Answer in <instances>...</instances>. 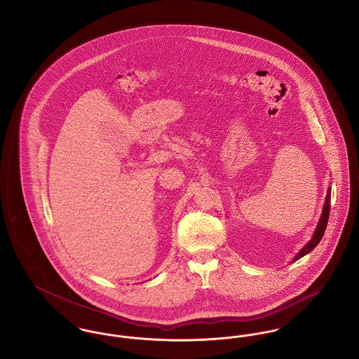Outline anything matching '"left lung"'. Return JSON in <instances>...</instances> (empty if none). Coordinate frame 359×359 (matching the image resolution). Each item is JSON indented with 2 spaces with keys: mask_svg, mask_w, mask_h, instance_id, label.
Wrapping results in <instances>:
<instances>
[{
  "mask_svg": "<svg viewBox=\"0 0 359 359\" xmlns=\"http://www.w3.org/2000/svg\"><path fill=\"white\" fill-rule=\"evenodd\" d=\"M330 202H331V188L327 189V196H325V205H323V212H322V215H320V221H319L318 226H316V230H315V233H313V237H312V239L308 242L307 245L296 255V257L293 258V261H297L299 258H302V257L308 255L309 252H312V250L318 246V243L323 238L325 227H327V222H328V217H330V207H331Z\"/></svg>",
  "mask_w": 359,
  "mask_h": 359,
  "instance_id": "obj_1",
  "label": "left lung"
}]
</instances>
